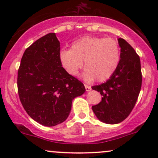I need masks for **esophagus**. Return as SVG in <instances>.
Instances as JSON below:
<instances>
[{
  "instance_id": "obj_1",
  "label": "esophagus",
  "mask_w": 158,
  "mask_h": 158,
  "mask_svg": "<svg viewBox=\"0 0 158 158\" xmlns=\"http://www.w3.org/2000/svg\"><path fill=\"white\" fill-rule=\"evenodd\" d=\"M85 90H86V91H89V90H91V87L89 86V85L85 84Z\"/></svg>"
}]
</instances>
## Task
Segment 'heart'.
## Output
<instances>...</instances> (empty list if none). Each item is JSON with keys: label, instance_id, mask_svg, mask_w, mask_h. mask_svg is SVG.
Masks as SVG:
<instances>
[{"label": "heart", "instance_id": "1", "mask_svg": "<svg viewBox=\"0 0 158 158\" xmlns=\"http://www.w3.org/2000/svg\"><path fill=\"white\" fill-rule=\"evenodd\" d=\"M63 68L71 76H77L86 67L84 78L92 81L97 78L103 81L111 77L120 60L118 42L112 38L84 36L72 44L71 49H63L59 53Z\"/></svg>", "mask_w": 158, "mask_h": 158}]
</instances>
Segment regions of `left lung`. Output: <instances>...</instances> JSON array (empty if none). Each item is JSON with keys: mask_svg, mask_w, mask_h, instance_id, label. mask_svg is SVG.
Returning a JSON list of instances; mask_svg holds the SVG:
<instances>
[{"mask_svg": "<svg viewBox=\"0 0 158 158\" xmlns=\"http://www.w3.org/2000/svg\"><path fill=\"white\" fill-rule=\"evenodd\" d=\"M120 60L111 77L92 89L102 96L99 104L92 110L100 121L108 124L121 123L135 107L142 85L140 59L132 47L123 39H119Z\"/></svg>", "mask_w": 158, "mask_h": 158, "instance_id": "obj_1", "label": "left lung"}]
</instances>
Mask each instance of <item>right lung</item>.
Segmentation results:
<instances>
[{"mask_svg":"<svg viewBox=\"0 0 158 158\" xmlns=\"http://www.w3.org/2000/svg\"><path fill=\"white\" fill-rule=\"evenodd\" d=\"M56 33L40 38L27 48L18 71V92L28 115L45 126L68 118L72 101L85 91L82 82L62 68Z\"/></svg>","mask_w":158,"mask_h":158,"instance_id":"add662e5","label":"right lung"}]
</instances>
